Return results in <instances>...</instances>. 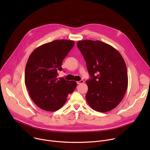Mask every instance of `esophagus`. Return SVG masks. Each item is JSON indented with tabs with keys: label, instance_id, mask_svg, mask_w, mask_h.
I'll return each instance as SVG.
<instances>
[{
	"label": "esophagus",
	"instance_id": "obj_1",
	"mask_svg": "<svg viewBox=\"0 0 150 150\" xmlns=\"http://www.w3.org/2000/svg\"><path fill=\"white\" fill-rule=\"evenodd\" d=\"M83 80H82V79H81V81H78L77 82V83L78 84H81V83H83Z\"/></svg>",
	"mask_w": 150,
	"mask_h": 150
}]
</instances>
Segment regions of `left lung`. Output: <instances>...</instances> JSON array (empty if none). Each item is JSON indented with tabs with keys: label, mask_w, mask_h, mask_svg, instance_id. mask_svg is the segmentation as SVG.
<instances>
[{
	"label": "left lung",
	"mask_w": 150,
	"mask_h": 150,
	"mask_svg": "<svg viewBox=\"0 0 150 150\" xmlns=\"http://www.w3.org/2000/svg\"><path fill=\"white\" fill-rule=\"evenodd\" d=\"M77 47L86 61L91 76L86 81L87 103L97 112L112 110L120 103L127 88L124 59L112 46L98 40L78 41Z\"/></svg>",
	"instance_id": "obj_1"
}]
</instances>
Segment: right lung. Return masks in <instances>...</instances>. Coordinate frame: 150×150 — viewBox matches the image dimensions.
<instances>
[{"label":"right lung","mask_w":150,"mask_h":150,"mask_svg":"<svg viewBox=\"0 0 150 150\" xmlns=\"http://www.w3.org/2000/svg\"><path fill=\"white\" fill-rule=\"evenodd\" d=\"M75 45L72 40H56L36 48L25 70V83L30 97L39 108L54 112L65 103L76 87L74 81L58 78L62 63Z\"/></svg>","instance_id":"obj_1"}]
</instances>
